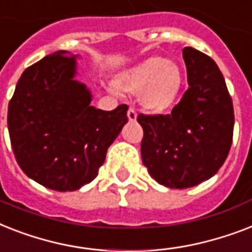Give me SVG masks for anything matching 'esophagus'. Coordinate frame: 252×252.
<instances>
[{
    "mask_svg": "<svg viewBox=\"0 0 252 252\" xmlns=\"http://www.w3.org/2000/svg\"><path fill=\"white\" fill-rule=\"evenodd\" d=\"M127 117H128V120L130 121H135L136 120V112L134 108H130V109L127 110Z\"/></svg>",
    "mask_w": 252,
    "mask_h": 252,
    "instance_id": "esophagus-1",
    "label": "esophagus"
}]
</instances>
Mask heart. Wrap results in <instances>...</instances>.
<instances>
[{"mask_svg": "<svg viewBox=\"0 0 252 252\" xmlns=\"http://www.w3.org/2000/svg\"><path fill=\"white\" fill-rule=\"evenodd\" d=\"M117 83L126 91H142L143 105L158 112L169 108L176 100L182 86V72L166 58L152 57L121 74Z\"/></svg>", "mask_w": 252, "mask_h": 252, "instance_id": "heart-1", "label": "heart"}]
</instances>
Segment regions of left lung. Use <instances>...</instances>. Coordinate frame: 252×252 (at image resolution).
Returning <instances> with one entry per match:
<instances>
[{
	"mask_svg": "<svg viewBox=\"0 0 252 252\" xmlns=\"http://www.w3.org/2000/svg\"><path fill=\"white\" fill-rule=\"evenodd\" d=\"M189 90L172 113L144 116L143 164L160 185L187 189L209 180L222 166L233 140L234 110L216 62L186 46L182 50Z\"/></svg>",
	"mask_w": 252,
	"mask_h": 252,
	"instance_id": "1",
	"label": "left lung"
}]
</instances>
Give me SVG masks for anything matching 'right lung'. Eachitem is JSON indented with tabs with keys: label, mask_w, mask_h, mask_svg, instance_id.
Returning a JSON list of instances; mask_svg holds the SVG:
<instances>
[{
	"label": "right lung",
	"mask_w": 252,
	"mask_h": 252,
	"mask_svg": "<svg viewBox=\"0 0 252 252\" xmlns=\"http://www.w3.org/2000/svg\"><path fill=\"white\" fill-rule=\"evenodd\" d=\"M76 57L58 50L27 67L9 102L7 127L18 165L31 180L74 191L96 178L127 124V105L96 109L75 79Z\"/></svg>",
	"instance_id": "add662e5"
}]
</instances>
